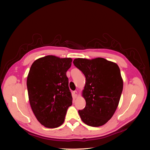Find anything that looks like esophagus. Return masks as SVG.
Masks as SVG:
<instances>
[{
  "mask_svg": "<svg viewBox=\"0 0 150 150\" xmlns=\"http://www.w3.org/2000/svg\"><path fill=\"white\" fill-rule=\"evenodd\" d=\"M73 94H74V96L76 97L77 96V95H78V92H77V91H74V92H73Z\"/></svg>",
  "mask_w": 150,
  "mask_h": 150,
  "instance_id": "1",
  "label": "esophagus"
}]
</instances>
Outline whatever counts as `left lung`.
Returning a JSON list of instances; mask_svg holds the SVG:
<instances>
[{
	"mask_svg": "<svg viewBox=\"0 0 150 150\" xmlns=\"http://www.w3.org/2000/svg\"><path fill=\"white\" fill-rule=\"evenodd\" d=\"M74 64L86 77L83 97L86 106L78 113L82 121L91 127L105 125L113 116L123 91L119 67L103 58H76Z\"/></svg>",
	"mask_w": 150,
	"mask_h": 150,
	"instance_id": "1",
	"label": "left lung"
}]
</instances>
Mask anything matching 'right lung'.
Here are the masks:
<instances>
[{"label":"right lung","instance_id":"obj_1","mask_svg":"<svg viewBox=\"0 0 150 150\" xmlns=\"http://www.w3.org/2000/svg\"><path fill=\"white\" fill-rule=\"evenodd\" d=\"M72 61L70 58L47 55L36 59L30 67L27 80L30 104L37 120L45 127L61 126L72 104L66 75Z\"/></svg>","mask_w":150,"mask_h":150}]
</instances>
